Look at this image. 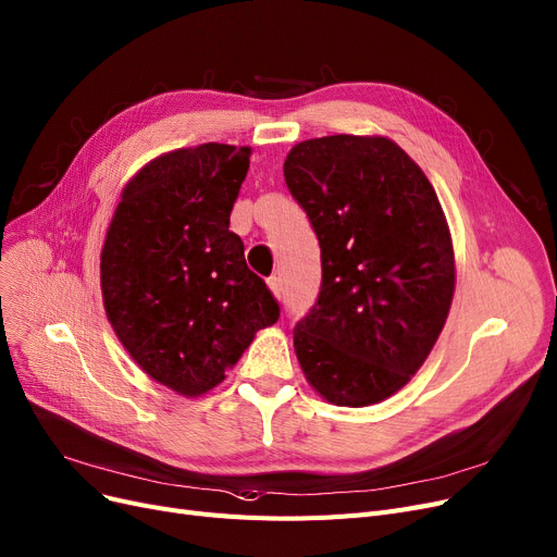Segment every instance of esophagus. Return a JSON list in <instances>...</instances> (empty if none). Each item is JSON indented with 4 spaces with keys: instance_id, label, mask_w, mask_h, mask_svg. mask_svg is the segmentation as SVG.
<instances>
[{
    "instance_id": "34e87169",
    "label": "esophagus",
    "mask_w": 557,
    "mask_h": 557,
    "mask_svg": "<svg viewBox=\"0 0 557 557\" xmlns=\"http://www.w3.org/2000/svg\"><path fill=\"white\" fill-rule=\"evenodd\" d=\"M267 285H270V290H272V295H274L276 299H281V295H283V285H281V278H278V276H272V278H267Z\"/></svg>"
}]
</instances>
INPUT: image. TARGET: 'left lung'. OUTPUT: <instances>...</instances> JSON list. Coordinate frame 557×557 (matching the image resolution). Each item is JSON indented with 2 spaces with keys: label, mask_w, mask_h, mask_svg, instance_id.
<instances>
[{
  "label": "left lung",
  "mask_w": 557,
  "mask_h": 557,
  "mask_svg": "<svg viewBox=\"0 0 557 557\" xmlns=\"http://www.w3.org/2000/svg\"><path fill=\"white\" fill-rule=\"evenodd\" d=\"M283 175L322 251L320 297L295 326L299 366L331 405L382 403L425 363L450 313L455 251L438 196L376 135L301 141Z\"/></svg>",
  "instance_id": "left-lung-1"
}]
</instances>
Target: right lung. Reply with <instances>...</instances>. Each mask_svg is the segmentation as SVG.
Segmentation results:
<instances>
[{"mask_svg": "<svg viewBox=\"0 0 557 557\" xmlns=\"http://www.w3.org/2000/svg\"><path fill=\"white\" fill-rule=\"evenodd\" d=\"M249 146L150 160L123 187L100 253L107 320L150 380L196 397L226 380L278 304L228 231Z\"/></svg>", "mask_w": 557, "mask_h": 557, "instance_id": "right-lung-1", "label": "right lung"}]
</instances>
